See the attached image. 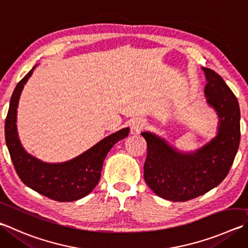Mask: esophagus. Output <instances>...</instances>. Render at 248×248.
<instances>
[{
    "label": "esophagus",
    "mask_w": 248,
    "mask_h": 248,
    "mask_svg": "<svg viewBox=\"0 0 248 248\" xmlns=\"http://www.w3.org/2000/svg\"><path fill=\"white\" fill-rule=\"evenodd\" d=\"M145 125H146L145 120L138 119V120H136V121H133L132 129H133L136 132H140V131H141V130H143L144 128H145Z\"/></svg>",
    "instance_id": "obj_1"
}]
</instances>
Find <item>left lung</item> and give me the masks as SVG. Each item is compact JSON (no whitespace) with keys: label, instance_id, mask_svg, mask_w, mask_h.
I'll return each mask as SVG.
<instances>
[{"label":"left lung","instance_id":"1","mask_svg":"<svg viewBox=\"0 0 248 248\" xmlns=\"http://www.w3.org/2000/svg\"><path fill=\"white\" fill-rule=\"evenodd\" d=\"M202 69L207 102L219 116L217 137L193 154H181L155 134L141 133L147 143L144 180L156 195L168 201L186 202L217 186L230 171L240 145L237 98L221 76L210 68Z\"/></svg>","mask_w":248,"mask_h":248}]
</instances>
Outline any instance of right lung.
I'll return each mask as SVG.
<instances>
[{"mask_svg":"<svg viewBox=\"0 0 248 248\" xmlns=\"http://www.w3.org/2000/svg\"><path fill=\"white\" fill-rule=\"evenodd\" d=\"M34 68L18 82L11 97L5 119V141L11 159L21 181L39 194L57 202L80 200L96 186L107 153L117 142L128 137L129 128L110 134L83 154L66 163L47 164L27 154L18 139L16 116L22 88Z\"/></svg>","mask_w":248,"mask_h":248,"instance_id":"obj_1","label":"right lung"}]
</instances>
